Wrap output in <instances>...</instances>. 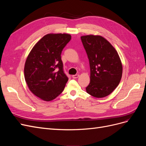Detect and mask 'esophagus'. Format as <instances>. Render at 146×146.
<instances>
[{"label": "esophagus", "mask_w": 146, "mask_h": 146, "mask_svg": "<svg viewBox=\"0 0 146 146\" xmlns=\"http://www.w3.org/2000/svg\"><path fill=\"white\" fill-rule=\"evenodd\" d=\"M79 77V75L78 74H76V75H73L72 76V78H77Z\"/></svg>", "instance_id": "1"}]
</instances>
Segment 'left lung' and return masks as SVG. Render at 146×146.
Wrapping results in <instances>:
<instances>
[{
  "label": "left lung",
  "mask_w": 146,
  "mask_h": 146,
  "mask_svg": "<svg viewBox=\"0 0 146 146\" xmlns=\"http://www.w3.org/2000/svg\"><path fill=\"white\" fill-rule=\"evenodd\" d=\"M81 40L89 59L90 83L87 93L97 98L110 94L118 86L122 74V65L114 47L99 35H86Z\"/></svg>",
  "instance_id": "1"
}]
</instances>
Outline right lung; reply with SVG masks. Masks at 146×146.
<instances>
[{"instance_id":"right-lung-1","label":"right lung","mask_w":146,"mask_h":146,"mask_svg":"<svg viewBox=\"0 0 146 146\" xmlns=\"http://www.w3.org/2000/svg\"><path fill=\"white\" fill-rule=\"evenodd\" d=\"M71 36L50 33L34 46L26 60L24 77L30 91L39 99L50 101L64 90L68 78L61 54Z\"/></svg>"}]
</instances>
